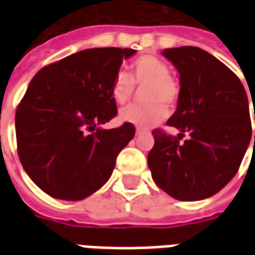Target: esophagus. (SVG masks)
<instances>
[{
	"label": "esophagus",
	"mask_w": 255,
	"mask_h": 255,
	"mask_svg": "<svg viewBox=\"0 0 255 255\" xmlns=\"http://www.w3.org/2000/svg\"><path fill=\"white\" fill-rule=\"evenodd\" d=\"M149 131L147 129H143V128H136V131H135V133L136 135H142V133H147Z\"/></svg>",
	"instance_id": "obj_1"
}]
</instances>
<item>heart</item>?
Listing matches in <instances>:
<instances>
[{
  "label": "heart",
  "instance_id": "b5f03b06",
  "mask_svg": "<svg viewBox=\"0 0 255 255\" xmlns=\"http://www.w3.org/2000/svg\"><path fill=\"white\" fill-rule=\"evenodd\" d=\"M133 83L149 86L144 90L147 105L129 106L120 112V120L139 128H150L168 116V106L177 102L180 87L171 76V69L165 61L154 56H142L131 65V76L126 72L117 73L112 84V97L117 105H126L131 100Z\"/></svg>",
  "mask_w": 255,
  "mask_h": 255
}]
</instances>
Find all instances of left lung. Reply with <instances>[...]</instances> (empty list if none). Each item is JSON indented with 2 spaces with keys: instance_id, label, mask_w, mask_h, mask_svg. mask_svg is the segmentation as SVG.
Wrapping results in <instances>:
<instances>
[{
  "instance_id": "left-lung-1",
  "label": "left lung",
  "mask_w": 255,
  "mask_h": 255,
  "mask_svg": "<svg viewBox=\"0 0 255 255\" xmlns=\"http://www.w3.org/2000/svg\"><path fill=\"white\" fill-rule=\"evenodd\" d=\"M162 56L180 75L176 112L166 122L180 133L173 138L154 129L147 165L168 195L201 201L231 182L250 144L246 90L230 68L199 47H172ZM184 133L190 138L179 144Z\"/></svg>"
}]
</instances>
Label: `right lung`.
<instances>
[{"label": "right lung", "instance_id": "1", "mask_svg": "<svg viewBox=\"0 0 255 255\" xmlns=\"http://www.w3.org/2000/svg\"><path fill=\"white\" fill-rule=\"evenodd\" d=\"M133 49L95 47L42 68L17 106L21 165L42 191L64 201L94 194L135 135L132 124L102 129L117 115L112 84Z\"/></svg>", "mask_w": 255, "mask_h": 255}]
</instances>
